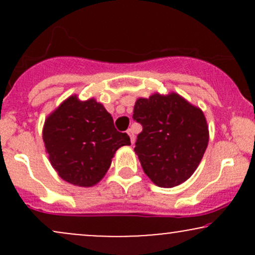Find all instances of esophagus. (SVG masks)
Returning <instances> with one entry per match:
<instances>
[{
    "instance_id": "34e87169",
    "label": "esophagus",
    "mask_w": 255,
    "mask_h": 255,
    "mask_svg": "<svg viewBox=\"0 0 255 255\" xmlns=\"http://www.w3.org/2000/svg\"><path fill=\"white\" fill-rule=\"evenodd\" d=\"M127 133H128V135L130 136V142H131V144H134V142H135V135H134L133 129H131V128H129V129L127 130Z\"/></svg>"
}]
</instances>
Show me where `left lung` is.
Instances as JSON below:
<instances>
[{"label":"left lung","instance_id":"1","mask_svg":"<svg viewBox=\"0 0 255 255\" xmlns=\"http://www.w3.org/2000/svg\"><path fill=\"white\" fill-rule=\"evenodd\" d=\"M133 119L142 126L134 151L157 186L171 188L192 176L209 144L204 113L176 93L139 98Z\"/></svg>","mask_w":255,"mask_h":255}]
</instances>
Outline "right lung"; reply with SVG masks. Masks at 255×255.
Here are the masks:
<instances>
[{"instance_id": "obj_1", "label": "right lung", "mask_w": 255, "mask_h": 255, "mask_svg": "<svg viewBox=\"0 0 255 255\" xmlns=\"http://www.w3.org/2000/svg\"><path fill=\"white\" fill-rule=\"evenodd\" d=\"M43 140L60 177L80 187L99 182L115 152L130 145L128 134L116 129L103 105L95 99L80 102L77 96L64 101L46 119Z\"/></svg>"}]
</instances>
